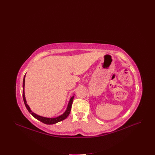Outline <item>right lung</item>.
Returning a JSON list of instances; mask_svg holds the SVG:
<instances>
[{
	"label": "right lung",
	"mask_w": 155,
	"mask_h": 155,
	"mask_svg": "<svg viewBox=\"0 0 155 155\" xmlns=\"http://www.w3.org/2000/svg\"><path fill=\"white\" fill-rule=\"evenodd\" d=\"M25 76L26 75H24V78H23V84H22V97H23V100H24V104H25L26 107L28 109V110L29 112V113L31 114L34 117H35L36 119H37L38 120H39V121L42 122L44 124H56L57 123H58L60 121H61L64 119H66L68 115L70 114V111H71V105L73 103V98H74V96H73L71 97V99H70V101L68 102V106L67 108V110H65V112L61 114V116H58V117H56L54 118H48V117H42V116H38L37 114H36L35 113L32 112L31 111V110L30 109V107H29V105L27 104V102L26 100V97H25V94H24V85H25Z\"/></svg>",
	"instance_id": "add662e5"
}]
</instances>
